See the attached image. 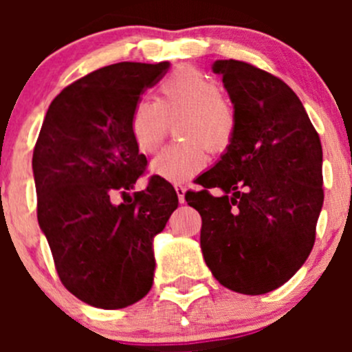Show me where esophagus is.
<instances>
[{
    "label": "esophagus",
    "instance_id": "1",
    "mask_svg": "<svg viewBox=\"0 0 352 352\" xmlns=\"http://www.w3.org/2000/svg\"><path fill=\"white\" fill-rule=\"evenodd\" d=\"M186 187L184 186H175V192H177V196H179V202L180 204H184V202H186Z\"/></svg>",
    "mask_w": 352,
    "mask_h": 352
}]
</instances>
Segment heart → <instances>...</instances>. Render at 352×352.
<instances>
[{
  "mask_svg": "<svg viewBox=\"0 0 352 352\" xmlns=\"http://www.w3.org/2000/svg\"><path fill=\"white\" fill-rule=\"evenodd\" d=\"M175 120V134L184 141L165 148L150 170L166 182L184 184L206 168V148L218 153L228 146L236 117L214 80L194 67H180L160 83L158 100L141 97L134 104L129 127L138 150L155 153Z\"/></svg>",
  "mask_w": 352,
  "mask_h": 352,
  "instance_id": "heart-1",
  "label": "heart"
}]
</instances>
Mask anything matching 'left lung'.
<instances>
[{
    "label": "left lung",
    "instance_id": "1",
    "mask_svg": "<svg viewBox=\"0 0 352 352\" xmlns=\"http://www.w3.org/2000/svg\"><path fill=\"white\" fill-rule=\"evenodd\" d=\"M236 129L187 204L202 218L206 265L228 289L264 294L305 264L324 204L322 144L300 98L279 78L235 59L212 63ZM218 186L219 198L207 189Z\"/></svg>",
    "mask_w": 352,
    "mask_h": 352
}]
</instances>
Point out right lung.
<instances>
[{"mask_svg": "<svg viewBox=\"0 0 352 352\" xmlns=\"http://www.w3.org/2000/svg\"><path fill=\"white\" fill-rule=\"evenodd\" d=\"M166 61L117 63L66 87L49 105L32 158L37 219L59 279L78 300L117 310L153 286V239L179 206L160 177L134 201L127 194L146 166L131 136V112L158 83Z\"/></svg>", "mask_w": 352, "mask_h": 352, "instance_id": "1", "label": "right lung"}]
</instances>
